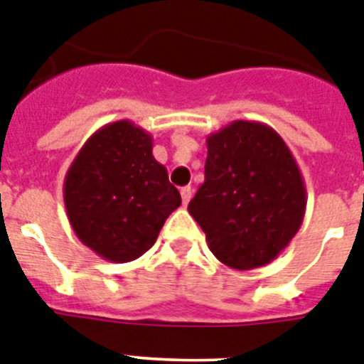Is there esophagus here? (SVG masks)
<instances>
[{
  "instance_id": "34e87169",
  "label": "esophagus",
  "mask_w": 364,
  "mask_h": 364,
  "mask_svg": "<svg viewBox=\"0 0 364 364\" xmlns=\"http://www.w3.org/2000/svg\"><path fill=\"white\" fill-rule=\"evenodd\" d=\"M180 195H182V203L188 204L191 195H193V189H191V186H184V188L180 189Z\"/></svg>"
}]
</instances>
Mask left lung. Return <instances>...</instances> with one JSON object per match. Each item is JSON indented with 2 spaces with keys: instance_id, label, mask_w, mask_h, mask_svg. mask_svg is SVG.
Segmentation results:
<instances>
[{
  "instance_id": "8db88e82",
  "label": "left lung",
  "mask_w": 364,
  "mask_h": 364,
  "mask_svg": "<svg viewBox=\"0 0 364 364\" xmlns=\"http://www.w3.org/2000/svg\"><path fill=\"white\" fill-rule=\"evenodd\" d=\"M204 182L188 212L210 251L234 269L266 266L299 230L307 206L301 171L283 137L257 121L208 135Z\"/></svg>"
}]
</instances>
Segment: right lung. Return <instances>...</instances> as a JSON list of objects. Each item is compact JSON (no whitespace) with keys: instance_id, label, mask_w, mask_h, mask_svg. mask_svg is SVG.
<instances>
[{"instance_id":"obj_1","label":"right lung","mask_w":364,"mask_h":364,"mask_svg":"<svg viewBox=\"0 0 364 364\" xmlns=\"http://www.w3.org/2000/svg\"><path fill=\"white\" fill-rule=\"evenodd\" d=\"M63 199L80 242L117 264L146 253L182 203L152 156V135L126 119L85 141L67 171Z\"/></svg>"}]
</instances>
